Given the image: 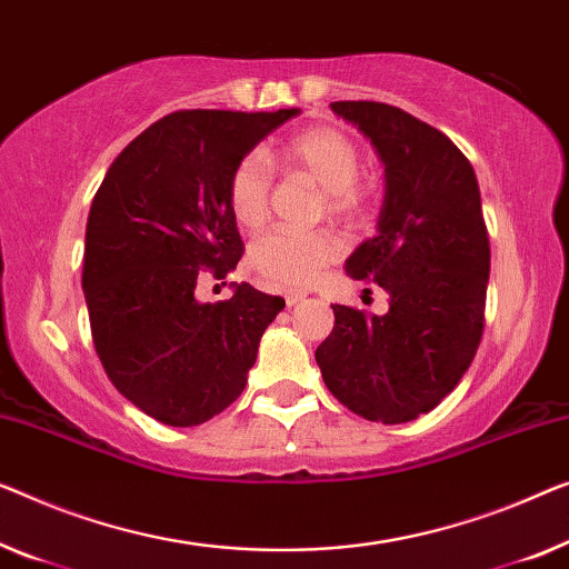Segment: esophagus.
<instances>
[{
    "label": "esophagus",
    "instance_id": "34e87169",
    "mask_svg": "<svg viewBox=\"0 0 569 569\" xmlns=\"http://www.w3.org/2000/svg\"><path fill=\"white\" fill-rule=\"evenodd\" d=\"M283 299H286V307H293V303H299V301L303 299V296H301V293H286Z\"/></svg>",
    "mask_w": 569,
    "mask_h": 569
}]
</instances>
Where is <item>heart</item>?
<instances>
[{
    "instance_id": "heart-1",
    "label": "heart",
    "mask_w": 569,
    "mask_h": 569,
    "mask_svg": "<svg viewBox=\"0 0 569 569\" xmlns=\"http://www.w3.org/2000/svg\"><path fill=\"white\" fill-rule=\"evenodd\" d=\"M278 160L288 173H303L325 189L329 214L355 217L366 209L370 186L360 178V148L337 127H309L288 138ZM227 201L237 224L256 230L268 217L270 171L258 156L234 163L227 181ZM342 242L329 232L276 230L252 244L250 262L260 278L281 288H303L319 278L329 262L339 258Z\"/></svg>"
}]
</instances>
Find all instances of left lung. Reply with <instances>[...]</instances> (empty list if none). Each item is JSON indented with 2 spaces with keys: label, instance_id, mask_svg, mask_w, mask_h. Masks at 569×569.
I'll return each mask as SVG.
<instances>
[{
  "label": "left lung",
  "instance_id": "obj_1",
  "mask_svg": "<svg viewBox=\"0 0 569 569\" xmlns=\"http://www.w3.org/2000/svg\"><path fill=\"white\" fill-rule=\"evenodd\" d=\"M332 112L358 127L386 166L378 234L345 270L386 288L388 311L335 303L317 362L332 396L358 417L413 421L455 391L482 337L490 242L478 178L445 132L403 109L332 101Z\"/></svg>",
  "mask_w": 569,
  "mask_h": 569
}]
</instances>
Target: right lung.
I'll return each mask as SVG.
<instances>
[{
	"label": "right lung",
	"instance_id": "obj_1",
	"mask_svg": "<svg viewBox=\"0 0 569 569\" xmlns=\"http://www.w3.org/2000/svg\"><path fill=\"white\" fill-rule=\"evenodd\" d=\"M299 114L183 109L127 146L91 201L83 296L109 380L168 427H197L237 401L260 337L286 307L250 283L199 303L197 278L242 258L227 201L234 163Z\"/></svg>",
	"mask_w": 569,
	"mask_h": 569
}]
</instances>
